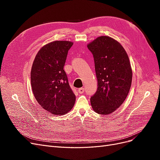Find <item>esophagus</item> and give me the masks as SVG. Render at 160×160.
Masks as SVG:
<instances>
[{"instance_id": "esophagus-1", "label": "esophagus", "mask_w": 160, "mask_h": 160, "mask_svg": "<svg viewBox=\"0 0 160 160\" xmlns=\"http://www.w3.org/2000/svg\"><path fill=\"white\" fill-rule=\"evenodd\" d=\"M84 91H85V89L83 88H79V89H78V92L79 93H84Z\"/></svg>"}]
</instances>
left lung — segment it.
Returning <instances> with one entry per match:
<instances>
[{
  "instance_id": "8db88e82",
  "label": "left lung",
  "mask_w": 160,
  "mask_h": 160,
  "mask_svg": "<svg viewBox=\"0 0 160 160\" xmlns=\"http://www.w3.org/2000/svg\"><path fill=\"white\" fill-rule=\"evenodd\" d=\"M93 54L98 89L90 99L96 113L109 115L122 105L132 85V70L123 47L107 36L97 38L88 45Z\"/></svg>"
}]
</instances>
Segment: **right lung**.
<instances>
[{"label": "right lung", "instance_id": "1", "mask_svg": "<svg viewBox=\"0 0 160 160\" xmlns=\"http://www.w3.org/2000/svg\"><path fill=\"white\" fill-rule=\"evenodd\" d=\"M72 44L65 41L48 43L38 52L32 63L31 82L34 96L42 108L55 115L68 113L75 102L63 69Z\"/></svg>", "mask_w": 160, "mask_h": 160}]
</instances>
